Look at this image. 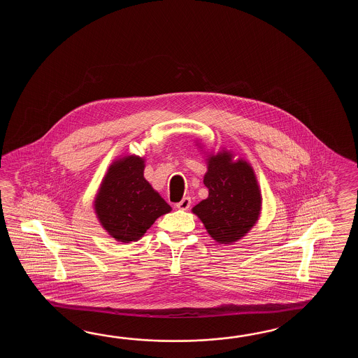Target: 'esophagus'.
<instances>
[{"label": "esophagus", "mask_w": 358, "mask_h": 358, "mask_svg": "<svg viewBox=\"0 0 358 358\" xmlns=\"http://www.w3.org/2000/svg\"><path fill=\"white\" fill-rule=\"evenodd\" d=\"M190 203H192L190 198L184 197L180 202H178V203H176V207H178L179 210H184V211H185V210H188V208H189Z\"/></svg>", "instance_id": "obj_1"}]
</instances>
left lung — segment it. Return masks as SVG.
I'll return each mask as SVG.
<instances>
[{
	"label": "left lung",
	"instance_id": "1",
	"mask_svg": "<svg viewBox=\"0 0 358 358\" xmlns=\"http://www.w3.org/2000/svg\"><path fill=\"white\" fill-rule=\"evenodd\" d=\"M203 151L201 143H196ZM207 171L203 184L208 197L192 208L207 233L219 244L236 243L259 221L262 194L248 161L236 159L231 150L205 152Z\"/></svg>",
	"mask_w": 358,
	"mask_h": 358
}]
</instances>
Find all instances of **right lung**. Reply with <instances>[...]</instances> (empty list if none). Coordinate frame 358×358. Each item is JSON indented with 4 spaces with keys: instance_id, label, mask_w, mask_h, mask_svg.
I'll return each mask as SVG.
<instances>
[{
    "instance_id": "add662e5",
    "label": "right lung",
    "mask_w": 358,
    "mask_h": 358,
    "mask_svg": "<svg viewBox=\"0 0 358 358\" xmlns=\"http://www.w3.org/2000/svg\"><path fill=\"white\" fill-rule=\"evenodd\" d=\"M145 160L125 155L113 161L93 201L101 227L116 242H137L171 207L145 180Z\"/></svg>"
}]
</instances>
